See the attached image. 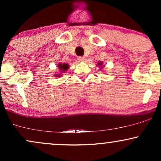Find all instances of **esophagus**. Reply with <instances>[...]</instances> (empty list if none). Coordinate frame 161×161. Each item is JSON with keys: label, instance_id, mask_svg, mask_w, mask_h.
<instances>
[{"label": "esophagus", "instance_id": "34e87169", "mask_svg": "<svg viewBox=\"0 0 161 161\" xmlns=\"http://www.w3.org/2000/svg\"><path fill=\"white\" fill-rule=\"evenodd\" d=\"M85 59V58L84 56H79L78 57V61L79 62H84Z\"/></svg>", "mask_w": 161, "mask_h": 161}]
</instances>
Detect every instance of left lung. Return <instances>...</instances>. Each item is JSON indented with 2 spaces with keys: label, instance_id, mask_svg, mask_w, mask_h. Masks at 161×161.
<instances>
[{
  "label": "left lung",
  "instance_id": "8db88e82",
  "mask_svg": "<svg viewBox=\"0 0 161 161\" xmlns=\"http://www.w3.org/2000/svg\"><path fill=\"white\" fill-rule=\"evenodd\" d=\"M99 65H102V62H99Z\"/></svg>",
  "mask_w": 161,
  "mask_h": 161
}]
</instances>
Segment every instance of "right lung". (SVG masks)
Segmentation results:
<instances>
[{
	"label": "right lung",
	"mask_w": 161,
	"mask_h": 161,
	"mask_svg": "<svg viewBox=\"0 0 161 161\" xmlns=\"http://www.w3.org/2000/svg\"><path fill=\"white\" fill-rule=\"evenodd\" d=\"M58 68H60L61 72H62V71H64V70H66L67 69H68V64H58ZM60 75H61V74L57 75V76H59Z\"/></svg>",
	"instance_id": "1"
}]
</instances>
